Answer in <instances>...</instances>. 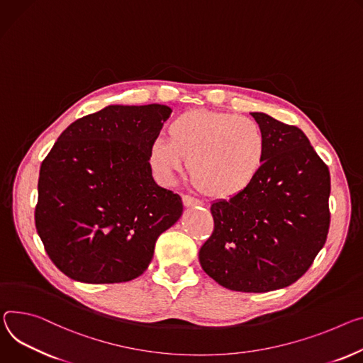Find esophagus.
Masks as SVG:
<instances>
[{"mask_svg": "<svg viewBox=\"0 0 363 363\" xmlns=\"http://www.w3.org/2000/svg\"><path fill=\"white\" fill-rule=\"evenodd\" d=\"M182 203L185 207H195V206H201V201L194 199V196L188 195V194H184L182 195Z\"/></svg>", "mask_w": 363, "mask_h": 363, "instance_id": "esophagus-1", "label": "esophagus"}]
</instances>
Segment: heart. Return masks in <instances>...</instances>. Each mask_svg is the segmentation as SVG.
Listing matches in <instances>:
<instances>
[{
  "mask_svg": "<svg viewBox=\"0 0 363 363\" xmlns=\"http://www.w3.org/2000/svg\"><path fill=\"white\" fill-rule=\"evenodd\" d=\"M265 136L256 121L233 113L191 110L168 125V139L150 146V163L171 179L184 168L192 184L213 199H230L257 177L265 159Z\"/></svg>",
  "mask_w": 363,
  "mask_h": 363,
  "instance_id": "1",
  "label": "heart"
}]
</instances>
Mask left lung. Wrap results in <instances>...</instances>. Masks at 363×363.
Listing matches in <instances>:
<instances>
[{"label":"left lung","instance_id":"8db88e82","mask_svg":"<svg viewBox=\"0 0 363 363\" xmlns=\"http://www.w3.org/2000/svg\"><path fill=\"white\" fill-rule=\"evenodd\" d=\"M250 114L265 136V159L245 191L211 204L214 228L199 256L221 286L268 292L298 281L324 246L330 172L301 128Z\"/></svg>","mask_w":363,"mask_h":363}]
</instances>
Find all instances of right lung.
Instances as JSON below:
<instances>
[{"label":"right lung","instance_id":"obj_1","mask_svg":"<svg viewBox=\"0 0 363 363\" xmlns=\"http://www.w3.org/2000/svg\"><path fill=\"white\" fill-rule=\"evenodd\" d=\"M172 110L110 106L74 121L43 159L35 223L67 277L86 284L140 277L182 200L155 184L150 146Z\"/></svg>","mask_w":363,"mask_h":363}]
</instances>
